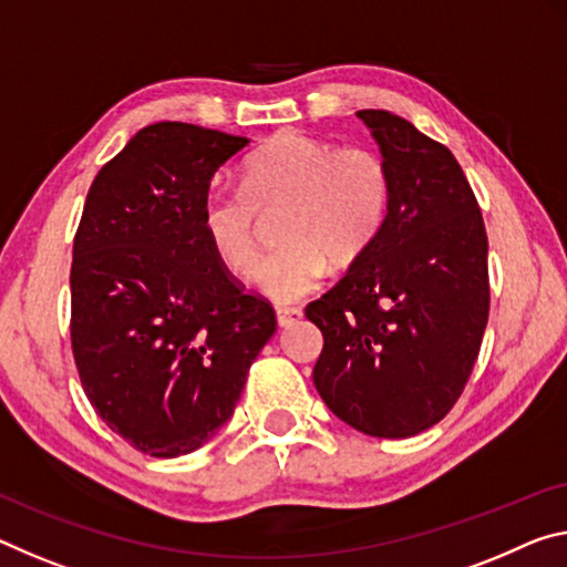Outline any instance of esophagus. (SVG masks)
I'll use <instances>...</instances> for the list:
<instances>
[{
    "label": "esophagus",
    "mask_w": 567,
    "mask_h": 567,
    "mask_svg": "<svg viewBox=\"0 0 567 567\" xmlns=\"http://www.w3.org/2000/svg\"><path fill=\"white\" fill-rule=\"evenodd\" d=\"M302 318L300 308H277V326L280 328H290Z\"/></svg>",
    "instance_id": "34e87169"
}]
</instances>
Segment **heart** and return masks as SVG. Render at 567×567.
Segmentation results:
<instances>
[{"label":"heart","mask_w":567,"mask_h":567,"mask_svg":"<svg viewBox=\"0 0 567 567\" xmlns=\"http://www.w3.org/2000/svg\"><path fill=\"white\" fill-rule=\"evenodd\" d=\"M391 176L373 151L338 148L300 131H282L247 158L241 188L212 186L202 199V231L229 272L245 275L257 259L259 212L287 206L282 249L255 272L257 290L290 305L318 290L330 262L361 259L389 214Z\"/></svg>","instance_id":"obj_1"}]
</instances>
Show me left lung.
Listing matches in <instances>:
<instances>
[{"label": "left lung", "instance_id": "1", "mask_svg": "<svg viewBox=\"0 0 567 567\" xmlns=\"http://www.w3.org/2000/svg\"><path fill=\"white\" fill-rule=\"evenodd\" d=\"M391 176L379 237L305 308L322 332L312 383L348 426L406 439L442 421L489 316L487 231L452 151L389 111H358Z\"/></svg>", "mask_w": 567, "mask_h": 567}]
</instances>
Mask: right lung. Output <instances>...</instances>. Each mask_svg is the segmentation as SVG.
Returning <instances> with one entry per match:
<instances>
[{
	"instance_id": "1",
	"label": "right lung",
	"mask_w": 567,
	"mask_h": 567,
	"mask_svg": "<svg viewBox=\"0 0 567 567\" xmlns=\"http://www.w3.org/2000/svg\"><path fill=\"white\" fill-rule=\"evenodd\" d=\"M249 138L154 123L97 171L80 219L70 338L85 396L138 452L204 446L235 413L275 310L231 280L202 199Z\"/></svg>"
}]
</instances>
